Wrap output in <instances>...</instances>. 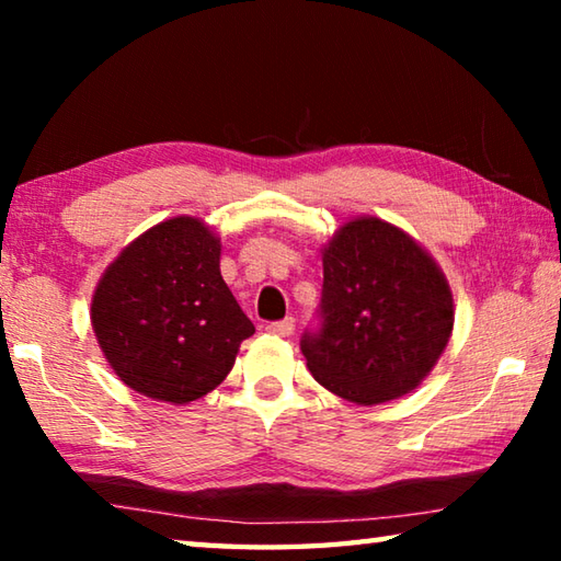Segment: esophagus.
<instances>
[{"label":"esophagus","instance_id":"esophagus-1","mask_svg":"<svg viewBox=\"0 0 561 561\" xmlns=\"http://www.w3.org/2000/svg\"><path fill=\"white\" fill-rule=\"evenodd\" d=\"M264 331H270V334H277V336H291L294 334V319L287 317L282 321H270V324H264Z\"/></svg>","mask_w":561,"mask_h":561}]
</instances>
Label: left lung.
Returning <instances> with one entry per match:
<instances>
[{"mask_svg": "<svg viewBox=\"0 0 561 561\" xmlns=\"http://www.w3.org/2000/svg\"><path fill=\"white\" fill-rule=\"evenodd\" d=\"M453 319L450 287L428 254L398 227L364 217L324 250L317 327L299 346L331 393L376 405L428 376Z\"/></svg>", "mask_w": 561, "mask_h": 561, "instance_id": "1", "label": "left lung"}]
</instances>
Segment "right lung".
I'll return each instance as SVG.
<instances>
[{
    "label": "right lung",
    "mask_w": 561,
    "mask_h": 561,
    "mask_svg": "<svg viewBox=\"0 0 561 561\" xmlns=\"http://www.w3.org/2000/svg\"><path fill=\"white\" fill-rule=\"evenodd\" d=\"M91 321L121 381L168 403L220 386L254 334L220 274V240L193 217L160 222L121 252L93 294Z\"/></svg>",
    "instance_id": "right-lung-1"
}]
</instances>
